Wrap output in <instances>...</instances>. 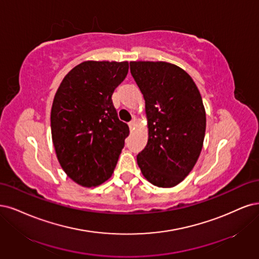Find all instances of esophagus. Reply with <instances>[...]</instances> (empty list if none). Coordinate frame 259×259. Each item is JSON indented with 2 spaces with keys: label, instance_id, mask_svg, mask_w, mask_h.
Returning a JSON list of instances; mask_svg holds the SVG:
<instances>
[{
  "label": "esophagus",
  "instance_id": "obj_1",
  "mask_svg": "<svg viewBox=\"0 0 259 259\" xmlns=\"http://www.w3.org/2000/svg\"><path fill=\"white\" fill-rule=\"evenodd\" d=\"M135 127H136V121H135V120H131V121L129 122V128H130V130H133V129H135Z\"/></svg>",
  "mask_w": 259,
  "mask_h": 259
}]
</instances>
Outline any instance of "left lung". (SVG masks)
Masks as SVG:
<instances>
[{
	"mask_svg": "<svg viewBox=\"0 0 259 259\" xmlns=\"http://www.w3.org/2000/svg\"><path fill=\"white\" fill-rule=\"evenodd\" d=\"M130 71L145 100L148 126L138 164L153 185L174 187L193 170L203 146L206 118L201 95L175 64L131 61Z\"/></svg>",
	"mask_w": 259,
	"mask_h": 259,
	"instance_id": "obj_1",
	"label": "left lung"
}]
</instances>
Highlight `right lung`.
<instances>
[{
  "instance_id": "obj_1",
  "label": "right lung",
  "mask_w": 259,
  "mask_h": 259,
  "mask_svg": "<svg viewBox=\"0 0 259 259\" xmlns=\"http://www.w3.org/2000/svg\"><path fill=\"white\" fill-rule=\"evenodd\" d=\"M128 70V61H84L65 75L55 95L51 123L56 155L80 186H98L111 178L129 136L112 101Z\"/></svg>"
}]
</instances>
